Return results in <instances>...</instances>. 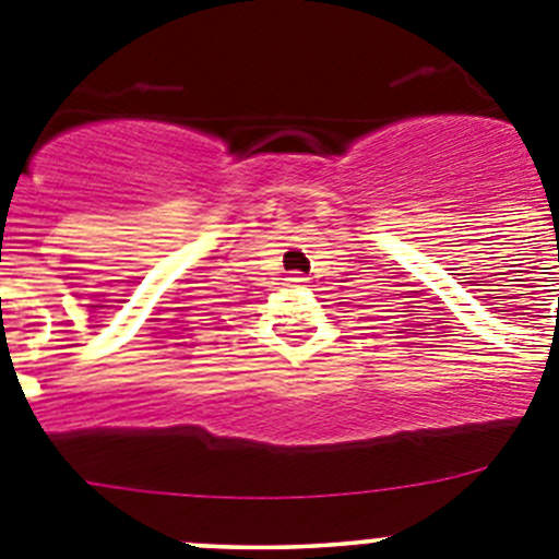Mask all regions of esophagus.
<instances>
[{"label":"esophagus","instance_id":"34e87169","mask_svg":"<svg viewBox=\"0 0 559 559\" xmlns=\"http://www.w3.org/2000/svg\"><path fill=\"white\" fill-rule=\"evenodd\" d=\"M290 283H305V276H301V274H296V276H290Z\"/></svg>","mask_w":559,"mask_h":559}]
</instances>
